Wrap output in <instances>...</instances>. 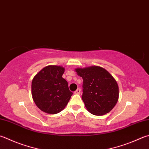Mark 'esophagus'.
Listing matches in <instances>:
<instances>
[{"mask_svg": "<svg viewBox=\"0 0 149 149\" xmlns=\"http://www.w3.org/2000/svg\"><path fill=\"white\" fill-rule=\"evenodd\" d=\"M80 89H79V88H78L77 89V90H76L75 91H74V93L75 94H78V95H79L80 93Z\"/></svg>", "mask_w": 149, "mask_h": 149, "instance_id": "34e87169", "label": "esophagus"}]
</instances>
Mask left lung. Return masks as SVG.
I'll list each match as a JSON object with an SVG mask.
<instances>
[{
  "instance_id": "1",
  "label": "left lung",
  "mask_w": 149,
  "mask_h": 149,
  "mask_svg": "<svg viewBox=\"0 0 149 149\" xmlns=\"http://www.w3.org/2000/svg\"><path fill=\"white\" fill-rule=\"evenodd\" d=\"M82 77V99L89 112L95 116L109 113L119 99V86L109 72L100 66L92 65L75 69Z\"/></svg>"
}]
</instances>
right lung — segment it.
Segmentation results:
<instances>
[{
    "instance_id": "right-lung-1",
    "label": "right lung",
    "mask_w": 149,
    "mask_h": 149,
    "mask_svg": "<svg viewBox=\"0 0 149 149\" xmlns=\"http://www.w3.org/2000/svg\"><path fill=\"white\" fill-rule=\"evenodd\" d=\"M65 68L60 65L45 67L32 81V96L41 111L56 114L65 108L72 93L62 77Z\"/></svg>"
}]
</instances>
